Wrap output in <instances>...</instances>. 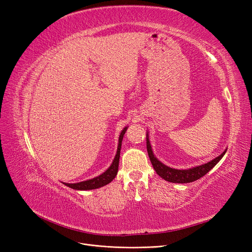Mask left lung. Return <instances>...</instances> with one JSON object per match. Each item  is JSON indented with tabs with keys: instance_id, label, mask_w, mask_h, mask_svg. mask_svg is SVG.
Listing matches in <instances>:
<instances>
[{
	"instance_id": "8db88e82",
	"label": "left lung",
	"mask_w": 252,
	"mask_h": 252,
	"mask_svg": "<svg viewBox=\"0 0 252 252\" xmlns=\"http://www.w3.org/2000/svg\"><path fill=\"white\" fill-rule=\"evenodd\" d=\"M147 149H148L150 160L152 162L154 169L156 170V173L162 178V179H164L168 182H173V183H189L200 179V178H202L203 176H205L215 165H217L218 162L223 158V156L225 155V153L227 151L225 150L221 155H219L217 158L207 162V163L194 166L191 168H188V169H177V168H172L163 164L161 161H159L156 158L155 155H154L152 145L150 142L149 133H147Z\"/></svg>"
}]
</instances>
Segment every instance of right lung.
<instances>
[{"mask_svg":"<svg viewBox=\"0 0 252 252\" xmlns=\"http://www.w3.org/2000/svg\"><path fill=\"white\" fill-rule=\"evenodd\" d=\"M127 126H126L123 131H121L120 135H119V139H118V147H117V153L116 156L113 160L112 164L110 165V167L105 170L104 173H102L101 175L97 176L93 179H89L86 181H82L78 183H63L64 185L69 186L70 189H76V190H90V189H96L102 188V186L109 184L111 181H113V179L116 177L117 172H118V165H119V157H120V150H121V142H123L124 136L126 132Z\"/></svg>","mask_w":252,"mask_h":252,"instance_id":"add662e5","label":"right lung"}]
</instances>
